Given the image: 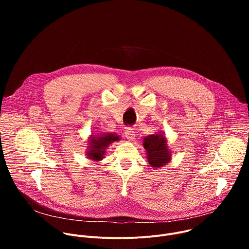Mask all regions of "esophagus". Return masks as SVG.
Listing matches in <instances>:
<instances>
[{
	"label": "esophagus",
	"instance_id": "34e87169",
	"mask_svg": "<svg viewBox=\"0 0 249 249\" xmlns=\"http://www.w3.org/2000/svg\"><path fill=\"white\" fill-rule=\"evenodd\" d=\"M125 137H126L128 140L133 141V140L135 139V137H136V134H135V132H134L133 129L128 128V129L125 131Z\"/></svg>",
	"mask_w": 249,
	"mask_h": 249
}]
</instances>
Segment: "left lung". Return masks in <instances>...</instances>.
Masks as SVG:
<instances>
[{"instance_id":"left-lung-1","label":"left lung","mask_w":249,"mask_h":249,"mask_svg":"<svg viewBox=\"0 0 249 249\" xmlns=\"http://www.w3.org/2000/svg\"><path fill=\"white\" fill-rule=\"evenodd\" d=\"M143 146L147 153L148 162L152 167H162L171 160V150L168 147L167 139L162 131L145 137Z\"/></svg>"}]
</instances>
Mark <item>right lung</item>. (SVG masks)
Here are the masks:
<instances>
[{"mask_svg": "<svg viewBox=\"0 0 249 249\" xmlns=\"http://www.w3.org/2000/svg\"><path fill=\"white\" fill-rule=\"evenodd\" d=\"M121 137L116 133H105L99 132L97 134H92L89 137L88 147L86 155L89 160L99 161L103 160L105 151L113 142L120 141Z\"/></svg>", "mask_w": 249, "mask_h": 249, "instance_id": "obj_1", "label": "right lung"}]
</instances>
